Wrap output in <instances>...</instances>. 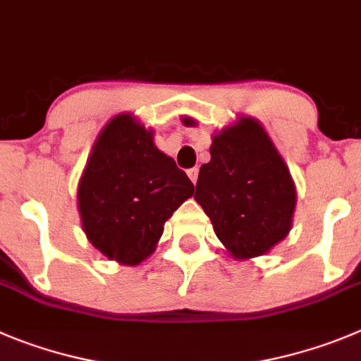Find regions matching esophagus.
<instances>
[{"label": "esophagus", "instance_id": "1", "mask_svg": "<svg viewBox=\"0 0 361 361\" xmlns=\"http://www.w3.org/2000/svg\"><path fill=\"white\" fill-rule=\"evenodd\" d=\"M188 177L191 178V183L197 184V178H198V168H191V170H188Z\"/></svg>", "mask_w": 361, "mask_h": 361}]
</instances>
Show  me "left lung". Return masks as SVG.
Masks as SVG:
<instances>
[{
  "label": "left lung",
  "mask_w": 361,
  "mask_h": 361,
  "mask_svg": "<svg viewBox=\"0 0 361 361\" xmlns=\"http://www.w3.org/2000/svg\"><path fill=\"white\" fill-rule=\"evenodd\" d=\"M184 125H197L184 118ZM195 200L236 259L263 256L292 229L297 193L288 166L261 123L243 116L213 137Z\"/></svg>",
  "instance_id": "8db88e82"
}]
</instances>
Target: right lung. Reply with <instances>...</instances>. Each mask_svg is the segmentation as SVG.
I'll return each instance as SVG.
<instances>
[{
  "instance_id": "right-lung-1",
  "label": "right lung",
  "mask_w": 361,
  "mask_h": 361,
  "mask_svg": "<svg viewBox=\"0 0 361 361\" xmlns=\"http://www.w3.org/2000/svg\"><path fill=\"white\" fill-rule=\"evenodd\" d=\"M195 186L154 145L132 114L112 118L98 135L78 183L82 227L94 249L121 264H140L155 250L164 221Z\"/></svg>"
}]
</instances>
